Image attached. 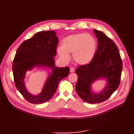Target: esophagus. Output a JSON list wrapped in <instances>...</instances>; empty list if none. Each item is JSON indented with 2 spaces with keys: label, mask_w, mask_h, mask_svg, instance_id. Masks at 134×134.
Masks as SVG:
<instances>
[{
  "label": "esophagus",
  "mask_w": 134,
  "mask_h": 134,
  "mask_svg": "<svg viewBox=\"0 0 134 134\" xmlns=\"http://www.w3.org/2000/svg\"><path fill=\"white\" fill-rule=\"evenodd\" d=\"M74 71H75V69H74V68H70V72H74Z\"/></svg>",
  "instance_id": "obj_1"
}]
</instances>
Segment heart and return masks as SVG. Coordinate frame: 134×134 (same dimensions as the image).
<instances>
[{"mask_svg":"<svg viewBox=\"0 0 134 134\" xmlns=\"http://www.w3.org/2000/svg\"><path fill=\"white\" fill-rule=\"evenodd\" d=\"M96 50L97 41L94 37L86 33H78L64 38L62 47L57 48V54L65 63L69 62V55L72 54L76 64L86 65L93 60Z\"/></svg>","mask_w":134,"mask_h":134,"instance_id":"heart-1","label":"heart"}]
</instances>
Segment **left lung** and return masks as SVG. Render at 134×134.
Segmentation results:
<instances>
[{
	"instance_id": "obj_1",
	"label": "left lung",
	"mask_w": 134,
	"mask_h": 134,
	"mask_svg": "<svg viewBox=\"0 0 134 134\" xmlns=\"http://www.w3.org/2000/svg\"><path fill=\"white\" fill-rule=\"evenodd\" d=\"M98 46L94 57L86 65L78 67L75 72L78 75L76 91L85 102L99 103L108 99L118 88L122 62L116 44L102 31L93 30ZM106 81L102 91L95 92L92 84L96 81Z\"/></svg>"
}]
</instances>
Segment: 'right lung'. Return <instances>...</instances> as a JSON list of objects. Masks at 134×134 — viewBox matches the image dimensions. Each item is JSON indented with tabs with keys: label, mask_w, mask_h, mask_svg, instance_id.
<instances>
[{
	"label": "right lung",
	"mask_w": 134,
	"mask_h": 134,
	"mask_svg": "<svg viewBox=\"0 0 134 134\" xmlns=\"http://www.w3.org/2000/svg\"><path fill=\"white\" fill-rule=\"evenodd\" d=\"M58 38L54 31H41L23 42L16 52L12 70L15 86L28 102L40 104L47 102L53 97L59 82L69 73L68 67L56 66ZM35 68L47 72V78L42 92L37 95L27 91L24 79L26 72Z\"/></svg>",
	"instance_id": "right-lung-1"
}]
</instances>
